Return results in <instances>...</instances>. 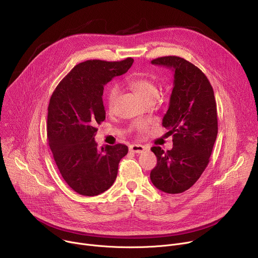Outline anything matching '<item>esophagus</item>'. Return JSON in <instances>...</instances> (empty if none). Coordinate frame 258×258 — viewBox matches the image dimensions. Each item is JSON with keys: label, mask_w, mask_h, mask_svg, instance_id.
<instances>
[{"label": "esophagus", "mask_w": 258, "mask_h": 258, "mask_svg": "<svg viewBox=\"0 0 258 258\" xmlns=\"http://www.w3.org/2000/svg\"><path fill=\"white\" fill-rule=\"evenodd\" d=\"M130 150L135 153H142L146 150V147L141 144H132L130 145Z\"/></svg>", "instance_id": "obj_1"}]
</instances>
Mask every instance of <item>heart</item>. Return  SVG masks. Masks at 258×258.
<instances>
[{"label": "heart", "instance_id": "heart-1", "mask_svg": "<svg viewBox=\"0 0 258 258\" xmlns=\"http://www.w3.org/2000/svg\"><path fill=\"white\" fill-rule=\"evenodd\" d=\"M130 87L138 94V96L144 100L145 102L149 100H156L159 95V90L157 85L151 80L143 77H134L128 81ZM119 94V90L117 87H112L107 96V106L109 111H112Z\"/></svg>", "mask_w": 258, "mask_h": 258}]
</instances>
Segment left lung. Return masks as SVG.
Returning a JSON list of instances; mask_svg holds the SVG:
<instances>
[{
    "label": "left lung",
    "instance_id": "obj_1",
    "mask_svg": "<svg viewBox=\"0 0 258 258\" xmlns=\"http://www.w3.org/2000/svg\"><path fill=\"white\" fill-rule=\"evenodd\" d=\"M151 63L172 70L174 81L162 122L173 137V147L151 148L158 162L150 179L162 192L179 194L199 179L210 162L218 135L216 99L208 78L183 58L167 56Z\"/></svg>",
    "mask_w": 258,
    "mask_h": 258
}]
</instances>
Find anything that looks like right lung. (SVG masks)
<instances>
[{"mask_svg": "<svg viewBox=\"0 0 258 258\" xmlns=\"http://www.w3.org/2000/svg\"><path fill=\"white\" fill-rule=\"evenodd\" d=\"M134 59L119 62L88 60L75 66L51 94L46 133L60 173L74 191L96 196L114 183L124 144L97 148L96 125L106 119L104 86L125 74Z\"/></svg>", "mask_w": 258, "mask_h": 258, "instance_id": "obj_1", "label": "right lung"}]
</instances>
